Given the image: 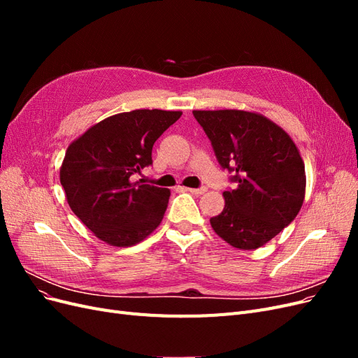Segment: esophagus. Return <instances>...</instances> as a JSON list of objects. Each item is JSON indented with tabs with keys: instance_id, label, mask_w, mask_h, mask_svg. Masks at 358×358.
Here are the masks:
<instances>
[{
	"instance_id": "obj_1",
	"label": "esophagus",
	"mask_w": 358,
	"mask_h": 358,
	"mask_svg": "<svg viewBox=\"0 0 358 358\" xmlns=\"http://www.w3.org/2000/svg\"><path fill=\"white\" fill-rule=\"evenodd\" d=\"M185 191H188V192H191V194H194V196H201V194H204L206 191V188H183Z\"/></svg>"
}]
</instances>
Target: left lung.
Wrapping results in <instances>:
<instances>
[{"label":"left lung","instance_id":"8db88e82","mask_svg":"<svg viewBox=\"0 0 358 358\" xmlns=\"http://www.w3.org/2000/svg\"><path fill=\"white\" fill-rule=\"evenodd\" d=\"M237 187L210 218L213 231L237 249H257L296 218L306 192V173L289 134L262 113L192 110Z\"/></svg>","mask_w":358,"mask_h":358}]
</instances>
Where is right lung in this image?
<instances>
[{"label": "right lung", "instance_id": "add662e5", "mask_svg": "<svg viewBox=\"0 0 358 358\" xmlns=\"http://www.w3.org/2000/svg\"><path fill=\"white\" fill-rule=\"evenodd\" d=\"M180 110L137 109L94 124L69 145L59 180L74 215L110 246H133L161 224L170 189L133 182Z\"/></svg>", "mask_w": 358, "mask_h": 358}]
</instances>
